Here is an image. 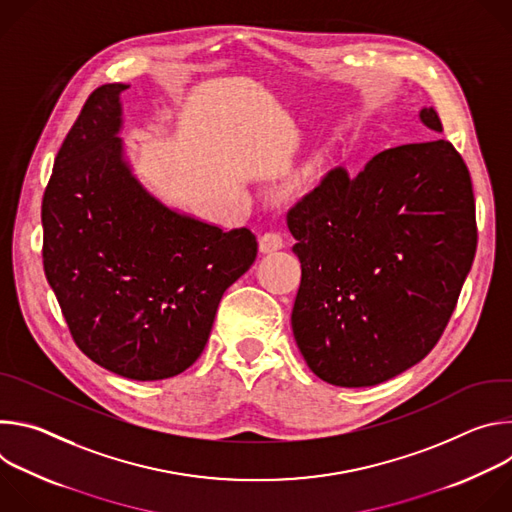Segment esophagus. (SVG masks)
<instances>
[{"mask_svg":"<svg viewBox=\"0 0 512 512\" xmlns=\"http://www.w3.org/2000/svg\"><path fill=\"white\" fill-rule=\"evenodd\" d=\"M285 243H283V237L277 235V233H265L259 237V251L261 253H273L277 249H281Z\"/></svg>","mask_w":512,"mask_h":512,"instance_id":"1","label":"esophagus"}]
</instances>
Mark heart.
<instances>
[{
  "mask_svg": "<svg viewBox=\"0 0 512 512\" xmlns=\"http://www.w3.org/2000/svg\"><path fill=\"white\" fill-rule=\"evenodd\" d=\"M328 158H330L328 148H322V150L314 152V154L304 162V166L298 170V174H296V178H294V184H296L298 188L304 186V184H308V182L316 176V172L328 162Z\"/></svg>",
  "mask_w": 512,
  "mask_h": 512,
  "instance_id": "heart-1",
  "label": "heart"
}]
</instances>
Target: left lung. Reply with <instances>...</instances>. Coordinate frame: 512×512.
Instances as JSON below:
<instances>
[{
  "label": "left lung",
  "mask_w": 512,
  "mask_h": 512,
  "mask_svg": "<svg viewBox=\"0 0 512 512\" xmlns=\"http://www.w3.org/2000/svg\"><path fill=\"white\" fill-rule=\"evenodd\" d=\"M419 119L442 133L433 107ZM302 283L291 330L310 371L373 387L440 340L476 253L470 172L446 139L330 170L287 214Z\"/></svg>",
  "instance_id": "obj_1"
}]
</instances>
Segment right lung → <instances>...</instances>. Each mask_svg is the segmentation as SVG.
<instances>
[{"mask_svg":"<svg viewBox=\"0 0 512 512\" xmlns=\"http://www.w3.org/2000/svg\"><path fill=\"white\" fill-rule=\"evenodd\" d=\"M125 89H95L62 143L42 200V257L77 346L119 377L162 381L202 354L257 239L170 208L139 182L119 135Z\"/></svg>","mask_w":512,"mask_h":512,"instance_id":"1","label":"right lung"}]
</instances>
